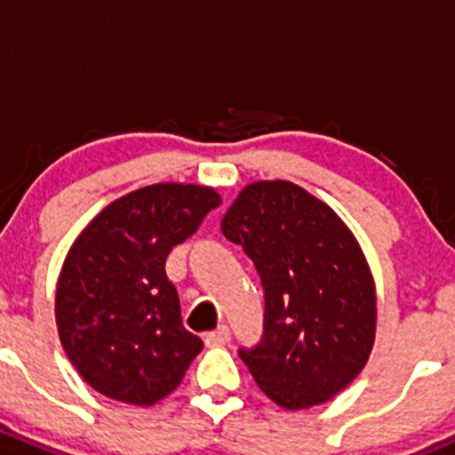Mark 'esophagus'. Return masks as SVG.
I'll use <instances>...</instances> for the list:
<instances>
[{
  "instance_id": "obj_1",
  "label": "esophagus",
  "mask_w": 455,
  "mask_h": 455,
  "mask_svg": "<svg viewBox=\"0 0 455 455\" xmlns=\"http://www.w3.org/2000/svg\"><path fill=\"white\" fill-rule=\"evenodd\" d=\"M204 339H206L208 346H227L231 341V330H228V325H220L213 332H206Z\"/></svg>"
}]
</instances>
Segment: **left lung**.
Wrapping results in <instances>:
<instances>
[{"label":"left lung","mask_w":455,"mask_h":455,"mask_svg":"<svg viewBox=\"0 0 455 455\" xmlns=\"http://www.w3.org/2000/svg\"><path fill=\"white\" fill-rule=\"evenodd\" d=\"M262 283L265 323L240 346L267 397L285 409L323 404L362 368L375 341V285L362 249L328 204L290 181L242 190L222 220Z\"/></svg>","instance_id":"1"}]
</instances>
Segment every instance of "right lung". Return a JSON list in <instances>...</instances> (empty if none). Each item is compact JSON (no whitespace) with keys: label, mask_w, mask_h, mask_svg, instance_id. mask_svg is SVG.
<instances>
[{"label":"right lung","mask_w":455,"mask_h":455,"mask_svg":"<svg viewBox=\"0 0 455 455\" xmlns=\"http://www.w3.org/2000/svg\"><path fill=\"white\" fill-rule=\"evenodd\" d=\"M220 204L204 186H146L109 204L74 242L58 280L55 321L69 362L93 390L155 404L202 352V339L181 323L165 258Z\"/></svg>","instance_id":"right-lung-1"}]
</instances>
